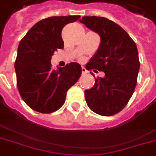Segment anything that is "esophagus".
<instances>
[{
	"instance_id": "esophagus-1",
	"label": "esophagus",
	"mask_w": 156,
	"mask_h": 156,
	"mask_svg": "<svg viewBox=\"0 0 156 156\" xmlns=\"http://www.w3.org/2000/svg\"><path fill=\"white\" fill-rule=\"evenodd\" d=\"M82 73L83 74H86V73H87V70L86 69V68L84 67H82Z\"/></svg>"
}]
</instances>
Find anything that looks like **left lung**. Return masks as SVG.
Here are the masks:
<instances>
[{
  "instance_id": "1",
  "label": "left lung",
  "mask_w": 156,
  "mask_h": 156,
  "mask_svg": "<svg viewBox=\"0 0 156 156\" xmlns=\"http://www.w3.org/2000/svg\"><path fill=\"white\" fill-rule=\"evenodd\" d=\"M79 22L100 37V46L86 68L104 73L85 90L86 102L95 113L112 116L122 110L133 95L140 67L138 48L128 33L108 18L85 16Z\"/></svg>"
}]
</instances>
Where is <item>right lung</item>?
Wrapping results in <instances>:
<instances>
[{
  "label": "right lung",
  "mask_w": 156,
  "mask_h": 156,
  "mask_svg": "<svg viewBox=\"0 0 156 156\" xmlns=\"http://www.w3.org/2000/svg\"><path fill=\"white\" fill-rule=\"evenodd\" d=\"M79 15L50 17L38 22L19 43L14 68L21 97L30 108L41 113L58 110L66 101L67 90L82 73L77 62L52 69L54 52L62 49L61 31Z\"/></svg>",
  "instance_id": "obj_1"
}]
</instances>
